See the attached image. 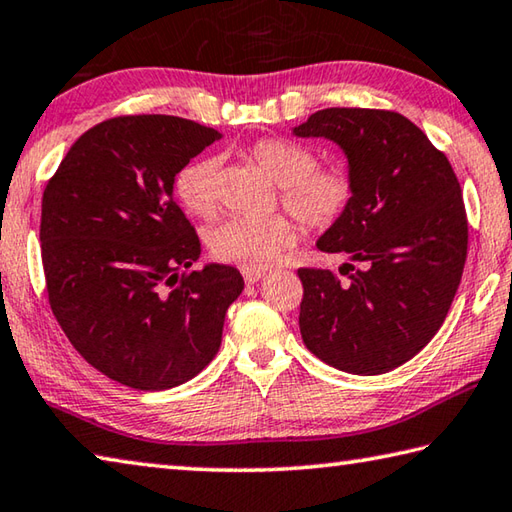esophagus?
Listing matches in <instances>:
<instances>
[{"mask_svg": "<svg viewBox=\"0 0 512 512\" xmlns=\"http://www.w3.org/2000/svg\"><path fill=\"white\" fill-rule=\"evenodd\" d=\"M241 275H244L246 284H255V282L262 280L264 271H253V268H244V271H241Z\"/></svg>", "mask_w": 512, "mask_h": 512, "instance_id": "34e87169", "label": "esophagus"}]
</instances>
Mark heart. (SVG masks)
I'll list each match as a JSON object with an SVG mask.
<instances>
[{"label":"heart","mask_w":512,"mask_h":512,"mask_svg":"<svg viewBox=\"0 0 512 512\" xmlns=\"http://www.w3.org/2000/svg\"><path fill=\"white\" fill-rule=\"evenodd\" d=\"M250 161L268 179L280 185L282 206L311 230H327L347 215L356 181L347 165H318L309 145L288 138H259L248 150ZM219 161L206 156L183 167L174 179V192L181 206L194 217H212L217 210ZM300 232L288 217L228 219L210 232V253L219 262L253 268L271 266L291 248Z\"/></svg>","instance_id":"obj_1"}]
</instances>
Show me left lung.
I'll return each mask as SVG.
<instances>
[{
    "label": "left lung",
    "mask_w": 512,
    "mask_h": 512,
    "mask_svg": "<svg viewBox=\"0 0 512 512\" xmlns=\"http://www.w3.org/2000/svg\"><path fill=\"white\" fill-rule=\"evenodd\" d=\"M293 134L340 145L356 181L349 212L318 239L324 253L349 255L340 266L348 280L324 268L297 271L302 340L347 374H385L434 338L459 288L468 219L457 174L396 111L322 109Z\"/></svg>",
    "instance_id": "1"
}]
</instances>
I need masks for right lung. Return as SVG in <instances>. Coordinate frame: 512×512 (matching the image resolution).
<instances>
[{
    "mask_svg": "<svg viewBox=\"0 0 512 512\" xmlns=\"http://www.w3.org/2000/svg\"><path fill=\"white\" fill-rule=\"evenodd\" d=\"M179 116H118L82 134L42 197V266L55 320L100 374L161 392L217 356L228 306L244 291L232 266H190L197 232L174 179L219 141Z\"/></svg>",
    "mask_w": 512,
    "mask_h": 512,
    "instance_id": "right-lung-1",
    "label": "right lung"
}]
</instances>
